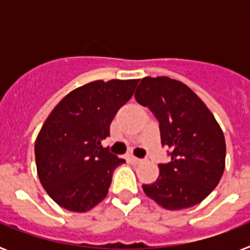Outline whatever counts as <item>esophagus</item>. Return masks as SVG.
<instances>
[{
    "label": "esophagus",
    "instance_id": "34e87169",
    "mask_svg": "<svg viewBox=\"0 0 250 250\" xmlns=\"http://www.w3.org/2000/svg\"><path fill=\"white\" fill-rule=\"evenodd\" d=\"M127 159H129V161L131 164H140L141 161H143V159L136 158V156H134L132 154H129V155H127Z\"/></svg>",
    "mask_w": 250,
    "mask_h": 250
}]
</instances>
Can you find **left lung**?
I'll return each instance as SVG.
<instances>
[{"mask_svg": "<svg viewBox=\"0 0 250 250\" xmlns=\"http://www.w3.org/2000/svg\"><path fill=\"white\" fill-rule=\"evenodd\" d=\"M135 99L159 121L161 144L171 160L159 164V178L144 184L150 199L167 210L194 207L219 184L225 167V139L214 115L185 83L167 76L144 77Z\"/></svg>", "mask_w": 250, "mask_h": 250, "instance_id": "1", "label": "left lung"}]
</instances>
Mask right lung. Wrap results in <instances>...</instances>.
Listing matches in <instances>:
<instances>
[{
	"label": "right lung",
	"instance_id": "right-lung-1",
	"mask_svg": "<svg viewBox=\"0 0 250 250\" xmlns=\"http://www.w3.org/2000/svg\"><path fill=\"white\" fill-rule=\"evenodd\" d=\"M139 80L92 81L68 92L51 111L35 143L37 175L60 207L83 213L107 195L115 167L125 163L101 141Z\"/></svg>",
	"mask_w": 250,
	"mask_h": 250
}]
</instances>
